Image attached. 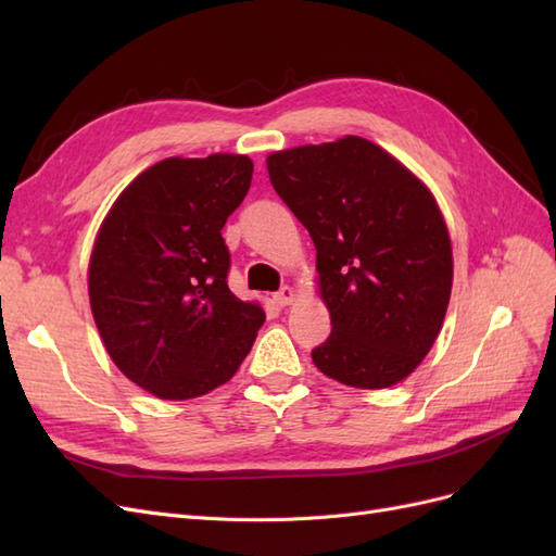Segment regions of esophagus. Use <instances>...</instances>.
I'll list each match as a JSON object with an SVG mask.
<instances>
[{
	"mask_svg": "<svg viewBox=\"0 0 556 556\" xmlns=\"http://www.w3.org/2000/svg\"><path fill=\"white\" fill-rule=\"evenodd\" d=\"M274 301H276L278 306H290L292 301H294V290L288 288V285H285V288H280V290L274 294Z\"/></svg>",
	"mask_w": 556,
	"mask_h": 556,
	"instance_id": "obj_1",
	"label": "esophagus"
}]
</instances>
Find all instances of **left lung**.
I'll use <instances>...</instances> for the list:
<instances>
[{
	"label": "left lung",
	"mask_w": 556,
	"mask_h": 556,
	"mask_svg": "<svg viewBox=\"0 0 556 556\" xmlns=\"http://www.w3.org/2000/svg\"><path fill=\"white\" fill-rule=\"evenodd\" d=\"M266 169L317 250L331 333L315 366L362 390L408 378L452 290L450 233L427 185L362 137L280 150Z\"/></svg>",
	"instance_id": "left-lung-1"
}]
</instances>
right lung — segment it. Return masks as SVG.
Returning a JSON list of instances; mask_svg holds the SVG:
<instances>
[{"label": "right lung", "instance_id": "obj_1", "mask_svg": "<svg viewBox=\"0 0 556 556\" xmlns=\"http://www.w3.org/2000/svg\"><path fill=\"white\" fill-rule=\"evenodd\" d=\"M252 162L169 157L134 178L99 227L90 306L115 366L146 392L182 401L239 371L264 311L231 294L227 217L250 190Z\"/></svg>", "mask_w": 556, "mask_h": 556}]
</instances>
